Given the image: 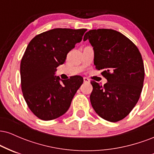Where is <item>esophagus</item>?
Here are the masks:
<instances>
[{"label":"esophagus","instance_id":"34e87169","mask_svg":"<svg viewBox=\"0 0 154 154\" xmlns=\"http://www.w3.org/2000/svg\"><path fill=\"white\" fill-rule=\"evenodd\" d=\"M83 80H84V82L85 83H89L90 79L88 78V77H83Z\"/></svg>","mask_w":154,"mask_h":154}]
</instances>
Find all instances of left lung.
Masks as SVG:
<instances>
[{"label":"left lung","instance_id":"obj_1","mask_svg":"<svg viewBox=\"0 0 154 154\" xmlns=\"http://www.w3.org/2000/svg\"><path fill=\"white\" fill-rule=\"evenodd\" d=\"M89 40L94 49V64L107 79L103 85L92 80L90 99L100 117L116 122L126 117L138 101L143 86L142 56L130 39L111 29H91Z\"/></svg>","mask_w":154,"mask_h":154}]
</instances>
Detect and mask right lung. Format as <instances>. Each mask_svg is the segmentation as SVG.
Returning <instances> with one entry per match:
<instances>
[{"mask_svg":"<svg viewBox=\"0 0 154 154\" xmlns=\"http://www.w3.org/2000/svg\"><path fill=\"white\" fill-rule=\"evenodd\" d=\"M86 31L56 28L36 35L28 44L21 61V86L28 107L39 119L48 121L65 114L82 84L81 76L60 82L54 75Z\"/></svg>","mask_w":154,"mask_h":154,"instance_id":"right-lung-1","label":"right lung"}]
</instances>
